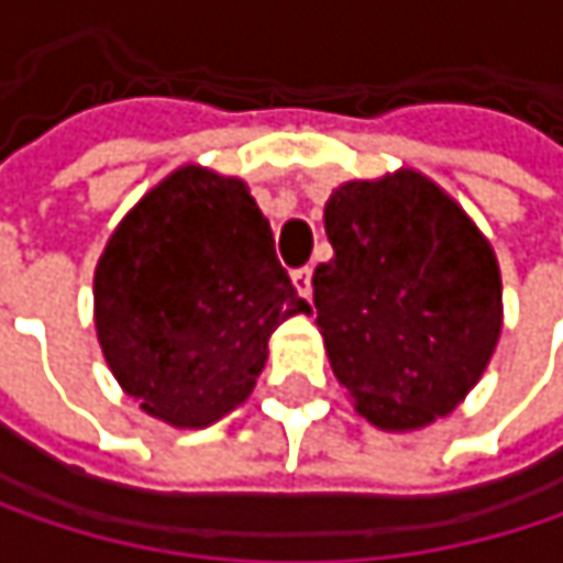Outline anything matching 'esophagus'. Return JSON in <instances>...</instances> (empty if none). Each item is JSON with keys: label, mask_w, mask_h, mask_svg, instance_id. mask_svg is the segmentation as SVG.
I'll list each match as a JSON object with an SVG mask.
<instances>
[{"label": "esophagus", "mask_w": 563, "mask_h": 563, "mask_svg": "<svg viewBox=\"0 0 563 563\" xmlns=\"http://www.w3.org/2000/svg\"><path fill=\"white\" fill-rule=\"evenodd\" d=\"M292 286H296V292L299 296H312V271L309 267H299V271H292Z\"/></svg>", "instance_id": "34e87169"}]
</instances>
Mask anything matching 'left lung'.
Returning <instances> with one entry per match:
<instances>
[{"label": "left lung", "mask_w": 563, "mask_h": 563, "mask_svg": "<svg viewBox=\"0 0 563 563\" xmlns=\"http://www.w3.org/2000/svg\"><path fill=\"white\" fill-rule=\"evenodd\" d=\"M322 218L335 254L312 274V302L339 385L382 430L446 417L503 332L489 241L413 169L339 185Z\"/></svg>", "instance_id": "1"}]
</instances>
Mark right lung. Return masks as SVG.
I'll return each mask as SVG.
<instances>
[{"label": "right lung", "mask_w": 563, "mask_h": 563, "mask_svg": "<svg viewBox=\"0 0 563 563\" xmlns=\"http://www.w3.org/2000/svg\"><path fill=\"white\" fill-rule=\"evenodd\" d=\"M309 312L247 185L201 166L163 178L117 224L93 322L120 388L172 427H208L254 391L283 319Z\"/></svg>", "instance_id": "1"}]
</instances>
